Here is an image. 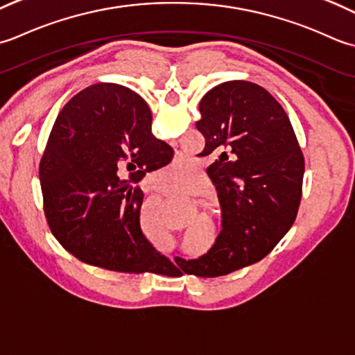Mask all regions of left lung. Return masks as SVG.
<instances>
[{
    "instance_id": "8db88e82",
    "label": "left lung",
    "mask_w": 355,
    "mask_h": 355,
    "mask_svg": "<svg viewBox=\"0 0 355 355\" xmlns=\"http://www.w3.org/2000/svg\"><path fill=\"white\" fill-rule=\"evenodd\" d=\"M196 122L207 175L218 190L222 230L205 254L184 260L198 277L225 276L259 262L276 247L297 216L305 171L297 137L274 96L248 81H227L200 99Z\"/></svg>"
}]
</instances>
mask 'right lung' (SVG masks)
<instances>
[{
    "mask_svg": "<svg viewBox=\"0 0 355 355\" xmlns=\"http://www.w3.org/2000/svg\"><path fill=\"white\" fill-rule=\"evenodd\" d=\"M171 159L173 148L151 135V112L137 93L110 83L79 92L58 114L40 162L50 231L76 259L101 268L179 271L144 234V194L133 187Z\"/></svg>",
    "mask_w": 355,
    "mask_h": 355,
    "instance_id": "right-lung-1",
    "label": "right lung"
}]
</instances>
